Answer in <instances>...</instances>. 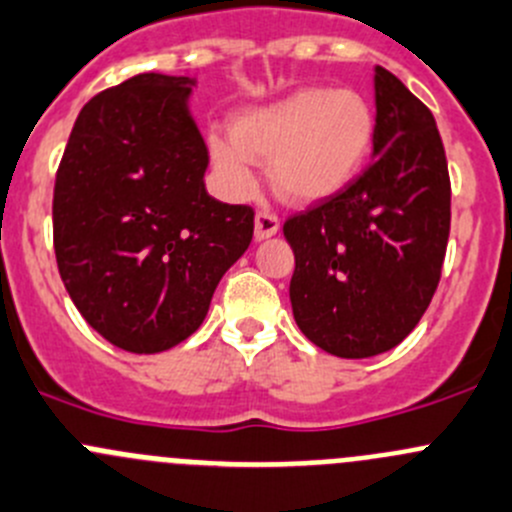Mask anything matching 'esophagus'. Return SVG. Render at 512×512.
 <instances>
[{"label": "esophagus", "mask_w": 512, "mask_h": 512, "mask_svg": "<svg viewBox=\"0 0 512 512\" xmlns=\"http://www.w3.org/2000/svg\"><path fill=\"white\" fill-rule=\"evenodd\" d=\"M277 230H280V217H277L275 212H270V210L257 212L255 215V240L257 242L277 235Z\"/></svg>", "instance_id": "1"}]
</instances>
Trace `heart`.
Returning a JSON list of instances; mask_svg holds the SVG:
<instances>
[{
	"instance_id": "heart-1",
	"label": "heart",
	"mask_w": 512,
	"mask_h": 512,
	"mask_svg": "<svg viewBox=\"0 0 512 512\" xmlns=\"http://www.w3.org/2000/svg\"><path fill=\"white\" fill-rule=\"evenodd\" d=\"M377 117L355 89L302 87L275 102L240 109L230 137H212L210 157L227 190L247 197L252 162L270 165L285 200L312 205L340 195L362 172L375 147Z\"/></svg>"
}]
</instances>
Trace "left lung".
Instances as JSON below:
<instances>
[{"label": "left lung", "instance_id": "8db88e82", "mask_svg": "<svg viewBox=\"0 0 512 512\" xmlns=\"http://www.w3.org/2000/svg\"><path fill=\"white\" fill-rule=\"evenodd\" d=\"M372 165L340 195L285 222L295 252L292 315L337 357L393 350L440 282L450 235V177L433 112L375 67Z\"/></svg>", "mask_w": 512, "mask_h": 512}]
</instances>
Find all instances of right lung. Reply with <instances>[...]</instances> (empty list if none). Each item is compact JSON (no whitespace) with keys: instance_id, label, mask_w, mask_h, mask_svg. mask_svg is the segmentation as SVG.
Listing matches in <instances>:
<instances>
[{"instance_id":"obj_1","label":"right lung","mask_w":512,"mask_h":512,"mask_svg":"<svg viewBox=\"0 0 512 512\" xmlns=\"http://www.w3.org/2000/svg\"><path fill=\"white\" fill-rule=\"evenodd\" d=\"M195 77L145 72L89 99L52 202L54 255L79 315L114 347L170 350L252 242L255 212L207 195Z\"/></svg>"}]
</instances>
